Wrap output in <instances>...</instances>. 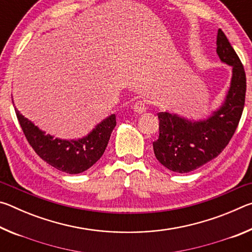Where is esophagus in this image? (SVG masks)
<instances>
[{"label": "esophagus", "instance_id": "34e87169", "mask_svg": "<svg viewBox=\"0 0 252 252\" xmlns=\"http://www.w3.org/2000/svg\"><path fill=\"white\" fill-rule=\"evenodd\" d=\"M133 110L134 112H136L138 114H142L147 111V106L144 104L143 101H136L133 105Z\"/></svg>", "mask_w": 252, "mask_h": 252}]
</instances>
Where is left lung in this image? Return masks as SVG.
I'll list each match as a JSON object with an SVG mask.
<instances>
[{"label":"left lung","mask_w":252,"mask_h":252,"mask_svg":"<svg viewBox=\"0 0 252 252\" xmlns=\"http://www.w3.org/2000/svg\"><path fill=\"white\" fill-rule=\"evenodd\" d=\"M217 54L221 62L232 67L230 87L222 104L201 120H189L168 111L158 113L159 138L153 142V151L158 161L173 172L193 171L218 157L240 121L245 106L246 73L221 30L217 35Z\"/></svg>","instance_id":"left-lung-1"}]
</instances>
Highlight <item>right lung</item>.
<instances>
[{
	"label": "right lung",
	"mask_w": 252,
	"mask_h": 252,
	"mask_svg": "<svg viewBox=\"0 0 252 252\" xmlns=\"http://www.w3.org/2000/svg\"><path fill=\"white\" fill-rule=\"evenodd\" d=\"M15 113L25 138L42 160L60 171L78 174L90 169L100 159L108 146L111 133L117 126L116 114H111L81 139L54 138L24 118L15 108Z\"/></svg>",
	"instance_id": "1"
}]
</instances>
